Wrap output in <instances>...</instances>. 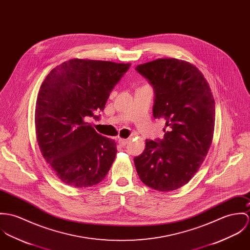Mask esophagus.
Listing matches in <instances>:
<instances>
[{
    "mask_svg": "<svg viewBox=\"0 0 250 250\" xmlns=\"http://www.w3.org/2000/svg\"><path fill=\"white\" fill-rule=\"evenodd\" d=\"M118 142H119V144H120L122 146H125L128 143V140H127V139L120 138L118 140Z\"/></svg>",
    "mask_w": 250,
    "mask_h": 250,
    "instance_id": "34e87169",
    "label": "esophagus"
}]
</instances>
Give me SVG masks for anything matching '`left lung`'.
<instances>
[{
	"instance_id": "obj_1",
	"label": "left lung",
	"mask_w": 250,
	"mask_h": 250,
	"mask_svg": "<svg viewBox=\"0 0 250 250\" xmlns=\"http://www.w3.org/2000/svg\"><path fill=\"white\" fill-rule=\"evenodd\" d=\"M135 70L154 91L155 119H164V138L146 140L134 157L141 181L160 192L187 184L203 163L215 126V101L202 73L187 61L160 58Z\"/></svg>"
}]
</instances>
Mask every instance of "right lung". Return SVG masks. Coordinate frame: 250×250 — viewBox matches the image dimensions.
I'll return each instance as SVG.
<instances>
[{
  "label": "right lung",
  "mask_w": 250,
  "mask_h": 250,
  "mask_svg": "<svg viewBox=\"0 0 250 250\" xmlns=\"http://www.w3.org/2000/svg\"><path fill=\"white\" fill-rule=\"evenodd\" d=\"M130 63L71 59L53 69L40 87L35 130L41 153L65 184L86 188L103 181L115 160L114 140L86 122L104 111Z\"/></svg>",
  "instance_id": "1"
}]
</instances>
